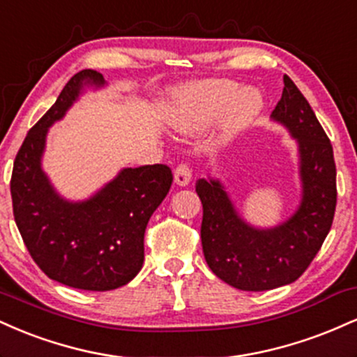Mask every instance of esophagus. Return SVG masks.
<instances>
[{
	"label": "esophagus",
	"mask_w": 357,
	"mask_h": 357,
	"mask_svg": "<svg viewBox=\"0 0 357 357\" xmlns=\"http://www.w3.org/2000/svg\"><path fill=\"white\" fill-rule=\"evenodd\" d=\"M174 177H175V183L180 187H185L190 183L192 180V170L187 163H180V165L175 169L174 172Z\"/></svg>",
	"instance_id": "1"
}]
</instances>
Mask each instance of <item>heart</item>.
Masks as SVG:
<instances>
[{"label":"heart","instance_id":"heart-1","mask_svg":"<svg viewBox=\"0 0 357 357\" xmlns=\"http://www.w3.org/2000/svg\"><path fill=\"white\" fill-rule=\"evenodd\" d=\"M262 105V96L255 88L238 90L237 83L227 78L204 79L180 93L170 123L183 135H197L224 111L220 140L229 142L257 119Z\"/></svg>","mask_w":357,"mask_h":357}]
</instances>
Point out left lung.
I'll return each instance as SVG.
<instances>
[{"label":"left lung","instance_id":"8db88e82","mask_svg":"<svg viewBox=\"0 0 357 357\" xmlns=\"http://www.w3.org/2000/svg\"><path fill=\"white\" fill-rule=\"evenodd\" d=\"M272 119L299 146L303 199L294 215L272 229L241 219L219 180L199 178L204 207L200 238L205 261L217 278L241 291H271L304 274L328 237L336 212V163L333 145L311 105L287 75Z\"/></svg>","mask_w":357,"mask_h":357}]
</instances>
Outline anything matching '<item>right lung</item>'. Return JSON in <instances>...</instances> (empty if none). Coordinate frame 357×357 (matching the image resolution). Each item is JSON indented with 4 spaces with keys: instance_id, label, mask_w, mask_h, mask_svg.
Returning <instances> with one entry per match:
<instances>
[{
    "instance_id": "1",
    "label": "right lung",
    "mask_w": 357,
    "mask_h": 357,
    "mask_svg": "<svg viewBox=\"0 0 357 357\" xmlns=\"http://www.w3.org/2000/svg\"><path fill=\"white\" fill-rule=\"evenodd\" d=\"M103 86L102 73L82 70L28 132L11 174L15 222L29 255L50 279L83 291L128 284L144 264V236L169 194L172 170L162 163L123 169L83 202L56 194L41 169L48 128L61 120L83 86Z\"/></svg>"
}]
</instances>
